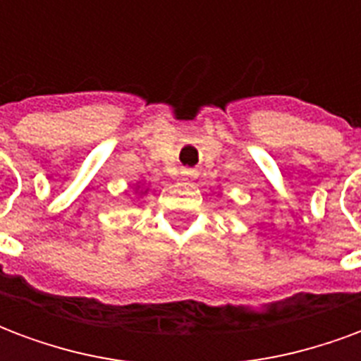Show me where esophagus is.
Masks as SVG:
<instances>
[{
    "label": "esophagus",
    "mask_w": 361,
    "mask_h": 361,
    "mask_svg": "<svg viewBox=\"0 0 361 361\" xmlns=\"http://www.w3.org/2000/svg\"><path fill=\"white\" fill-rule=\"evenodd\" d=\"M181 178H183V181H193L197 178V172L195 170H183Z\"/></svg>",
    "instance_id": "esophagus-1"
}]
</instances>
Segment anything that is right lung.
<instances>
[{
    "instance_id": "add662e5",
    "label": "right lung",
    "mask_w": 361,
    "mask_h": 361,
    "mask_svg": "<svg viewBox=\"0 0 361 361\" xmlns=\"http://www.w3.org/2000/svg\"><path fill=\"white\" fill-rule=\"evenodd\" d=\"M147 191H149V189H145V191H142V188H141V181H139V183H137V189H135V195L145 197V195H147Z\"/></svg>"
}]
</instances>
